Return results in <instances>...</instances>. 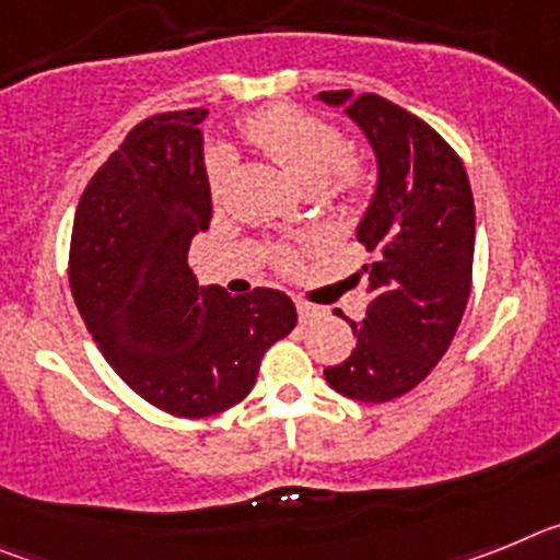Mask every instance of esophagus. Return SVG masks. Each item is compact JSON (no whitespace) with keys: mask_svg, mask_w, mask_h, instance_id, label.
<instances>
[{"mask_svg":"<svg viewBox=\"0 0 560 560\" xmlns=\"http://www.w3.org/2000/svg\"><path fill=\"white\" fill-rule=\"evenodd\" d=\"M296 305V314H300V323H314V319H319V316L325 314L319 305L308 303V300H294Z\"/></svg>","mask_w":560,"mask_h":560,"instance_id":"34e87169","label":"esophagus"}]
</instances>
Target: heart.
<instances>
[{"label": "heart", "instance_id": "obj_1", "mask_svg": "<svg viewBox=\"0 0 560 560\" xmlns=\"http://www.w3.org/2000/svg\"><path fill=\"white\" fill-rule=\"evenodd\" d=\"M244 133L260 151H266L291 179L303 187H319L334 173V192L345 201H361L368 192L370 173L355 160H348V140L334 122L303 112L296 106H269L244 120ZM232 153L215 145L207 153V187L212 199H221L232 176ZM300 252L294 246H275L280 266H294Z\"/></svg>", "mask_w": 560, "mask_h": 560}]
</instances>
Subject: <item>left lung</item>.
<instances>
[{"mask_svg": "<svg viewBox=\"0 0 560 560\" xmlns=\"http://www.w3.org/2000/svg\"><path fill=\"white\" fill-rule=\"evenodd\" d=\"M368 133L378 185L361 219L370 305L350 323L355 348L325 368L336 393L384 404L415 389L452 345L471 294L474 196L463 160L429 122L387 97L319 92Z\"/></svg>", "mask_w": 560, "mask_h": 560, "instance_id": "8db88e82", "label": "left lung"}]
</instances>
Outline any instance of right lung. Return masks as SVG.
I'll list each match as a JSON object with an SVG mask.
<instances>
[{"label": "right lung", "mask_w": 560, "mask_h": 560, "mask_svg": "<svg viewBox=\"0 0 560 560\" xmlns=\"http://www.w3.org/2000/svg\"><path fill=\"white\" fill-rule=\"evenodd\" d=\"M205 117L207 108H187L133 126L83 190L69 244V285L101 353L176 418L244 400L266 350L296 325L283 291L201 289L187 264L212 215Z\"/></svg>", "instance_id": "1"}]
</instances>
